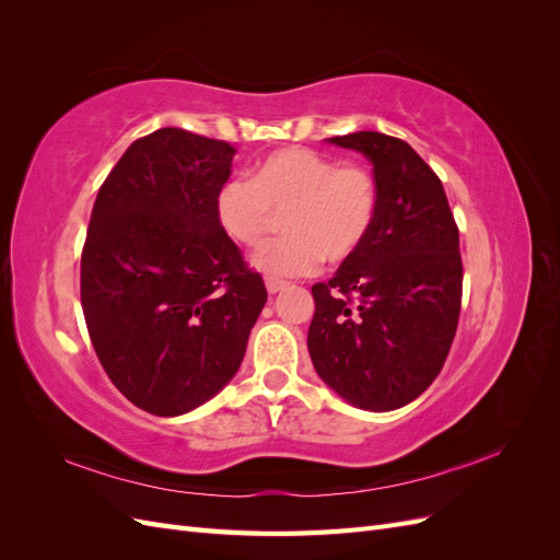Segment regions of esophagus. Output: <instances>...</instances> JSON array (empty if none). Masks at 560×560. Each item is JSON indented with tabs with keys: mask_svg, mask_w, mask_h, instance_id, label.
<instances>
[{
	"mask_svg": "<svg viewBox=\"0 0 560 560\" xmlns=\"http://www.w3.org/2000/svg\"><path fill=\"white\" fill-rule=\"evenodd\" d=\"M287 282L284 280H276V278H266V290H268V294H278L282 287H284Z\"/></svg>",
	"mask_w": 560,
	"mask_h": 560,
	"instance_id": "obj_1",
	"label": "esophagus"
}]
</instances>
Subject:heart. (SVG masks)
Segmentation results:
<instances>
[{
    "label": "heart",
    "mask_w": 560,
    "mask_h": 560,
    "mask_svg": "<svg viewBox=\"0 0 560 560\" xmlns=\"http://www.w3.org/2000/svg\"><path fill=\"white\" fill-rule=\"evenodd\" d=\"M214 214L233 243L257 247L282 214L287 235L254 254L268 278L315 273L325 261H346L374 229L378 182L360 163H338L306 147L273 151L252 177L219 186Z\"/></svg>",
    "instance_id": "1"
}]
</instances>
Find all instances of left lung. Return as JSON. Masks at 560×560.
Wrapping results in <instances>:
<instances>
[{"instance_id": "8db88e82", "label": "left lung", "mask_w": 560, "mask_h": 560, "mask_svg": "<svg viewBox=\"0 0 560 560\" xmlns=\"http://www.w3.org/2000/svg\"><path fill=\"white\" fill-rule=\"evenodd\" d=\"M374 163L378 214L364 245L313 284V366L346 401L393 411L442 371L463 303L460 235L432 167L399 138H329Z\"/></svg>"}]
</instances>
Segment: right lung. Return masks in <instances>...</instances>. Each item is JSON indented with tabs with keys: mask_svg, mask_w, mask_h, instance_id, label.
<instances>
[{
	"mask_svg": "<svg viewBox=\"0 0 560 560\" xmlns=\"http://www.w3.org/2000/svg\"><path fill=\"white\" fill-rule=\"evenodd\" d=\"M235 149L184 128L135 140L95 198L81 306L109 381L154 416L206 404L238 371L268 299L214 214Z\"/></svg>",
	"mask_w": 560,
	"mask_h": 560,
	"instance_id": "obj_1",
	"label": "right lung"
}]
</instances>
